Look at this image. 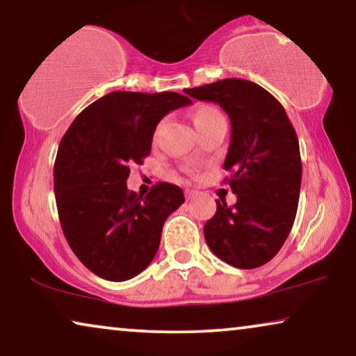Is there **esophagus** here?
I'll use <instances>...</instances> for the list:
<instances>
[{
	"label": "esophagus",
	"mask_w": 356,
	"mask_h": 356,
	"mask_svg": "<svg viewBox=\"0 0 356 356\" xmlns=\"http://www.w3.org/2000/svg\"><path fill=\"white\" fill-rule=\"evenodd\" d=\"M196 195H198V192H196V190H190V188L185 190V198H187V200H193Z\"/></svg>",
	"instance_id": "34e87169"
}]
</instances>
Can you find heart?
Returning <instances> with one entry per match:
<instances>
[{
  "label": "heart",
  "instance_id": "b5f03b06",
  "mask_svg": "<svg viewBox=\"0 0 356 356\" xmlns=\"http://www.w3.org/2000/svg\"><path fill=\"white\" fill-rule=\"evenodd\" d=\"M220 120H225L224 115H222L216 107H211V105H204V107H200L193 115L195 126H196V129H198V131L203 129V127H208L211 124H214L216 121H220Z\"/></svg>",
  "mask_w": 356,
  "mask_h": 356
}]
</instances>
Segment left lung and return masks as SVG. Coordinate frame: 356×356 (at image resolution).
Wrapping results in <instances>:
<instances>
[{"label":"left lung","mask_w":356,"mask_h":356,"mask_svg":"<svg viewBox=\"0 0 356 356\" xmlns=\"http://www.w3.org/2000/svg\"><path fill=\"white\" fill-rule=\"evenodd\" d=\"M190 97L219 104L229 115L232 139L224 168L236 203L217 200L206 222L212 252L236 268H257L277 256L293 229L302 161L293 124L277 99L259 84L227 78L185 89Z\"/></svg>","instance_id":"8db88e82"}]
</instances>
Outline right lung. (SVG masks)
<instances>
[{
    "mask_svg": "<svg viewBox=\"0 0 356 356\" xmlns=\"http://www.w3.org/2000/svg\"><path fill=\"white\" fill-rule=\"evenodd\" d=\"M190 102L169 91H113L84 108L63 134L54 163L60 227L97 277L126 281L145 270L168 216L185 201L177 185L158 182L144 196L127 190L126 180L131 164L150 155L163 116Z\"/></svg>",
    "mask_w": 356,
    "mask_h": 356,
    "instance_id": "right-lung-1",
    "label": "right lung"
}]
</instances>
